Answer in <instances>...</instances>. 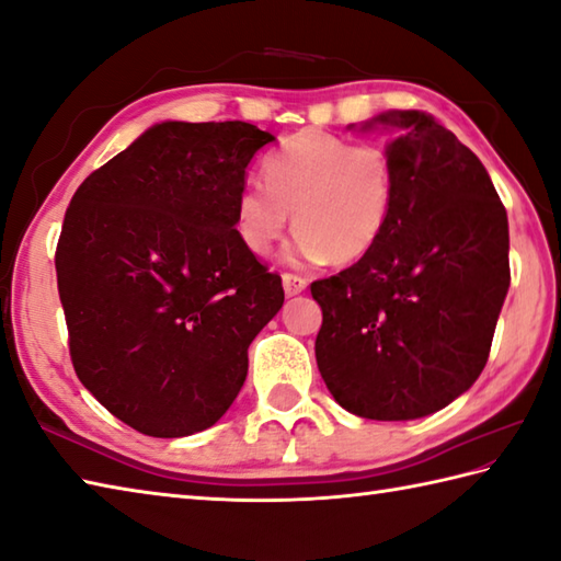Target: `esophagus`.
Wrapping results in <instances>:
<instances>
[{"label": "esophagus", "mask_w": 561, "mask_h": 561, "mask_svg": "<svg viewBox=\"0 0 561 561\" xmlns=\"http://www.w3.org/2000/svg\"><path fill=\"white\" fill-rule=\"evenodd\" d=\"M282 284H284V291H287V296H296V294H301L306 287H309V279L301 277V274L284 272Z\"/></svg>", "instance_id": "obj_1"}]
</instances>
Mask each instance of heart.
<instances>
[{
  "instance_id": "heart-1",
  "label": "heart",
  "mask_w": 561,
  "mask_h": 561,
  "mask_svg": "<svg viewBox=\"0 0 561 561\" xmlns=\"http://www.w3.org/2000/svg\"><path fill=\"white\" fill-rule=\"evenodd\" d=\"M265 180H248L238 190L236 236L250 252L267 255L294 214L299 233L287 255L296 265H350L369 255L397 202L387 150L323 128H304L270 152Z\"/></svg>"
}]
</instances>
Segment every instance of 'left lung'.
<instances>
[{
	"instance_id": "1",
	"label": "left lung",
	"mask_w": 561,
	"mask_h": 561,
	"mask_svg": "<svg viewBox=\"0 0 561 561\" xmlns=\"http://www.w3.org/2000/svg\"><path fill=\"white\" fill-rule=\"evenodd\" d=\"M347 128L391 136L397 202L369 255L311 284L316 362L359 419H423L486 367L511 287L508 216L484 164L431 114L391 108Z\"/></svg>"
}]
</instances>
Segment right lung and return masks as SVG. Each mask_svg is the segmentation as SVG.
Instances as JSON below:
<instances>
[{
    "instance_id": "obj_1",
    "label": "right lung",
    "mask_w": 561,
    "mask_h": 561,
    "mask_svg": "<svg viewBox=\"0 0 561 561\" xmlns=\"http://www.w3.org/2000/svg\"><path fill=\"white\" fill-rule=\"evenodd\" d=\"M270 140L245 121H164L94 170L65 211L55 272L72 367L142 435L221 419L250 343L282 309V277L233 228L248 162Z\"/></svg>"
}]
</instances>
